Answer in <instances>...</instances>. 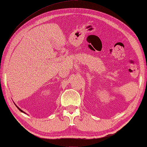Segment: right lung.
Here are the masks:
<instances>
[{"mask_svg": "<svg viewBox=\"0 0 147 147\" xmlns=\"http://www.w3.org/2000/svg\"><path fill=\"white\" fill-rule=\"evenodd\" d=\"M17 108H18V109H19V111H21V112H23V113H24V111H23V110H21V109H20V108H19V107H17Z\"/></svg>", "mask_w": 147, "mask_h": 147, "instance_id": "obj_1", "label": "right lung"}]
</instances>
